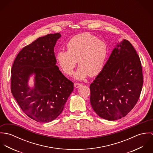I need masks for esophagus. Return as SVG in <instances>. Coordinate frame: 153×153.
<instances>
[{
    "instance_id": "esophagus-1",
    "label": "esophagus",
    "mask_w": 153,
    "mask_h": 153,
    "mask_svg": "<svg viewBox=\"0 0 153 153\" xmlns=\"http://www.w3.org/2000/svg\"><path fill=\"white\" fill-rule=\"evenodd\" d=\"M82 84H79V83H75L74 84V87L75 88H79V87H81V86H82Z\"/></svg>"
}]
</instances>
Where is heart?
<instances>
[{"mask_svg": "<svg viewBox=\"0 0 153 153\" xmlns=\"http://www.w3.org/2000/svg\"><path fill=\"white\" fill-rule=\"evenodd\" d=\"M66 48V51L56 53V60L66 75L72 74L77 61L79 66L74 74L77 79H83L89 75L95 76L103 69L108 53L105 42L89 33H84L71 39Z\"/></svg>", "mask_w": 153, "mask_h": 153, "instance_id": "b5f03b06", "label": "heart"}]
</instances>
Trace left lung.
I'll return each instance as SVG.
<instances>
[{"instance_id": "1", "label": "left lung", "mask_w": 153, "mask_h": 153, "mask_svg": "<svg viewBox=\"0 0 153 153\" xmlns=\"http://www.w3.org/2000/svg\"><path fill=\"white\" fill-rule=\"evenodd\" d=\"M143 76L140 57L124 39L114 48L102 71L90 85V102L101 118L114 121L124 117L137 104Z\"/></svg>"}]
</instances>
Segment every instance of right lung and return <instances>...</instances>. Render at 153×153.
Listing matches in <instances>:
<instances>
[{"label": "right lung", "mask_w": 153, "mask_h": 153, "mask_svg": "<svg viewBox=\"0 0 153 153\" xmlns=\"http://www.w3.org/2000/svg\"><path fill=\"white\" fill-rule=\"evenodd\" d=\"M59 33L40 37L17 55L11 70V91L22 111L39 123H49L62 112L74 83L59 71L54 53ZM35 75L34 87L28 86Z\"/></svg>", "instance_id": "1"}]
</instances>
